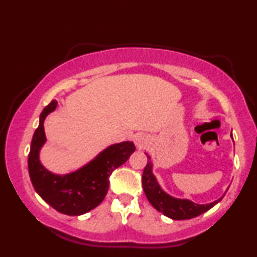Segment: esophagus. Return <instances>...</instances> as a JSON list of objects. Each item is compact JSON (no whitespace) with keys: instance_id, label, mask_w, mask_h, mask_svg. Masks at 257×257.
Wrapping results in <instances>:
<instances>
[{"instance_id":"1","label":"esophagus","mask_w":257,"mask_h":257,"mask_svg":"<svg viewBox=\"0 0 257 257\" xmlns=\"http://www.w3.org/2000/svg\"><path fill=\"white\" fill-rule=\"evenodd\" d=\"M135 142H136L137 146H138L139 149H143V147H145L147 145V143H149V139H147L146 136L138 135V136H136Z\"/></svg>"}]
</instances>
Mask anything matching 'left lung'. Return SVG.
Wrapping results in <instances>:
<instances>
[{"instance_id": "1", "label": "left lung", "mask_w": 257, "mask_h": 257, "mask_svg": "<svg viewBox=\"0 0 257 257\" xmlns=\"http://www.w3.org/2000/svg\"><path fill=\"white\" fill-rule=\"evenodd\" d=\"M147 165L143 172V188L144 192L154 208L159 210L168 217L173 220H187L200 215V214L207 212V210L215 206L221 199L216 200L208 205H198L191 200H181L172 198L165 193L152 174V164H151L150 157H147Z\"/></svg>"}]
</instances>
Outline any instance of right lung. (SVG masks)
Returning <instances> with one entry per match:
<instances>
[{"label": "right lung", "mask_w": 257, "mask_h": 257, "mask_svg": "<svg viewBox=\"0 0 257 257\" xmlns=\"http://www.w3.org/2000/svg\"><path fill=\"white\" fill-rule=\"evenodd\" d=\"M57 106L52 100L40 115V125L31 140L28 168L33 186L42 199L59 213L82 215L93 209L106 195L110 175L135 152L133 143L115 144L103 151L96 159L80 170L66 175H56L42 166L38 152L45 143L44 119Z\"/></svg>", "instance_id": "right-lung-1"}]
</instances>
